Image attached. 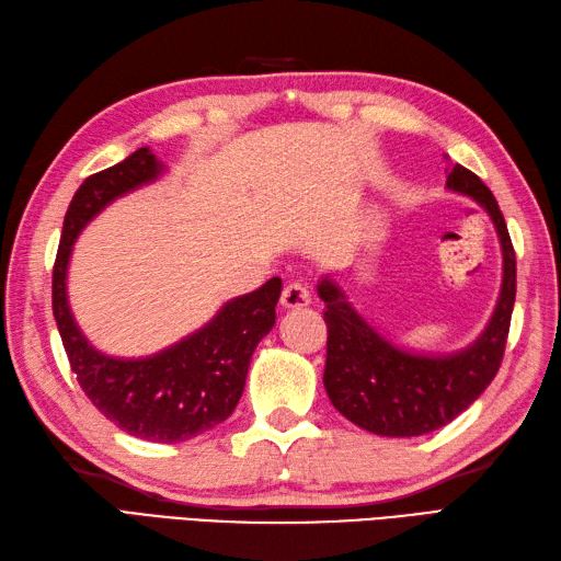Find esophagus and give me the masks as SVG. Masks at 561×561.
Listing matches in <instances>:
<instances>
[{
    "label": "esophagus",
    "mask_w": 561,
    "mask_h": 561,
    "mask_svg": "<svg viewBox=\"0 0 561 561\" xmlns=\"http://www.w3.org/2000/svg\"><path fill=\"white\" fill-rule=\"evenodd\" d=\"M310 304L308 286L301 282H291L284 286L282 291V308H304Z\"/></svg>",
    "instance_id": "1"
}]
</instances>
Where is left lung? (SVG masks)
<instances>
[{
    "label": "left lung",
    "mask_w": 561,
    "mask_h": 561,
    "mask_svg": "<svg viewBox=\"0 0 561 561\" xmlns=\"http://www.w3.org/2000/svg\"><path fill=\"white\" fill-rule=\"evenodd\" d=\"M447 186L485 207L502 243L504 275L497 308L485 332L451 356H421L397 348L351 308L332 279L318 284L328 306L324 389L344 419L382 437H419L445 427L485 392L502 366L516 298V253L492 191L457 164Z\"/></svg>",
    "instance_id": "1"
}]
</instances>
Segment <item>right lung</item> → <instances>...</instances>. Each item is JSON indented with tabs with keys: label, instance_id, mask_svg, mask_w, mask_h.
<instances>
[{
	"label": "right lung",
	"instance_id": "right-lung-1",
	"mask_svg": "<svg viewBox=\"0 0 561 561\" xmlns=\"http://www.w3.org/2000/svg\"><path fill=\"white\" fill-rule=\"evenodd\" d=\"M148 148L88 176L69 203L51 270V310L71 370L93 407L124 433L172 445L227 421L243 394L245 375L260 340L277 318L282 279L272 277L253 294L233 298L186 340L148 358H112L90 346L67 301V267L76 237L119 195L162 174Z\"/></svg>",
	"mask_w": 561,
	"mask_h": 561
}]
</instances>
